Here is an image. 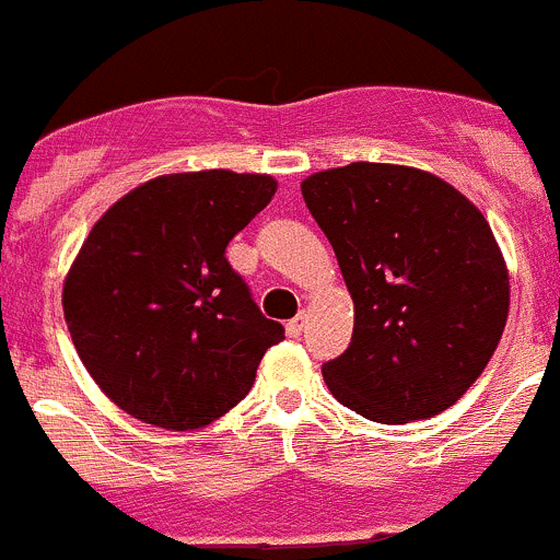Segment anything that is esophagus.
Here are the masks:
<instances>
[{
  "instance_id": "esophagus-1",
  "label": "esophagus",
  "mask_w": 560,
  "mask_h": 560,
  "mask_svg": "<svg viewBox=\"0 0 560 560\" xmlns=\"http://www.w3.org/2000/svg\"><path fill=\"white\" fill-rule=\"evenodd\" d=\"M304 326H307V313H299L296 318L288 320L285 331H288V335H291V337H299V335H302V331H304Z\"/></svg>"
}]
</instances>
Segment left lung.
Here are the masks:
<instances>
[{
	"label": "left lung",
	"instance_id": "obj_1",
	"mask_svg": "<svg viewBox=\"0 0 560 560\" xmlns=\"http://www.w3.org/2000/svg\"><path fill=\"white\" fill-rule=\"evenodd\" d=\"M353 299L346 353L324 364L337 402L381 424L455 406L495 353L509 269L485 214L430 171L351 163L302 182Z\"/></svg>",
	"mask_w": 560,
	"mask_h": 560
}]
</instances>
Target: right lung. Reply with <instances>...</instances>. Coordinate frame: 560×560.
I'll list each match as a JSON object with an SVG mask.
<instances>
[{
    "label": "right lung",
    "mask_w": 560,
    "mask_h": 560,
    "mask_svg": "<svg viewBox=\"0 0 560 560\" xmlns=\"http://www.w3.org/2000/svg\"><path fill=\"white\" fill-rule=\"evenodd\" d=\"M275 190L269 174H163L92 225L65 278V320L94 384L138 422L207 428L285 337L225 258Z\"/></svg>",
    "instance_id": "obj_1"
}]
</instances>
